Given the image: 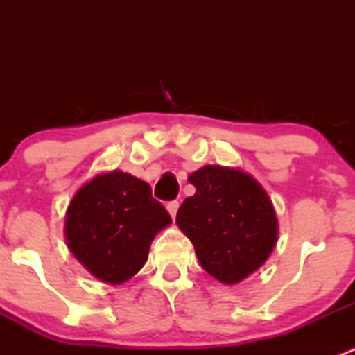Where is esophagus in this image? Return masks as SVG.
<instances>
[{"instance_id":"34e87169","label":"esophagus","mask_w":355,"mask_h":355,"mask_svg":"<svg viewBox=\"0 0 355 355\" xmlns=\"http://www.w3.org/2000/svg\"><path fill=\"white\" fill-rule=\"evenodd\" d=\"M178 206H180V204H178V200H171V202H168V204H166L168 213H170V216L173 218V220H175V216H177Z\"/></svg>"}]
</instances>
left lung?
I'll use <instances>...</instances> for the list:
<instances>
[{"label": "left lung", "mask_w": 355, "mask_h": 355, "mask_svg": "<svg viewBox=\"0 0 355 355\" xmlns=\"http://www.w3.org/2000/svg\"><path fill=\"white\" fill-rule=\"evenodd\" d=\"M196 194L177 225L194 244L200 266L225 285L242 282L270 257L278 221L259 182L237 168L206 164L189 175Z\"/></svg>", "instance_id": "left-lung-1"}]
</instances>
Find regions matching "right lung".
Returning a JSON list of instances; mask_svg holds the SVG:
<instances>
[{"mask_svg":"<svg viewBox=\"0 0 355 355\" xmlns=\"http://www.w3.org/2000/svg\"><path fill=\"white\" fill-rule=\"evenodd\" d=\"M170 223L148 182L113 170L78 189L67 209L65 237L89 273L120 285L144 266L153 239Z\"/></svg>","mask_w":355,"mask_h":355,"instance_id":"add662e5","label":"right lung"}]
</instances>
